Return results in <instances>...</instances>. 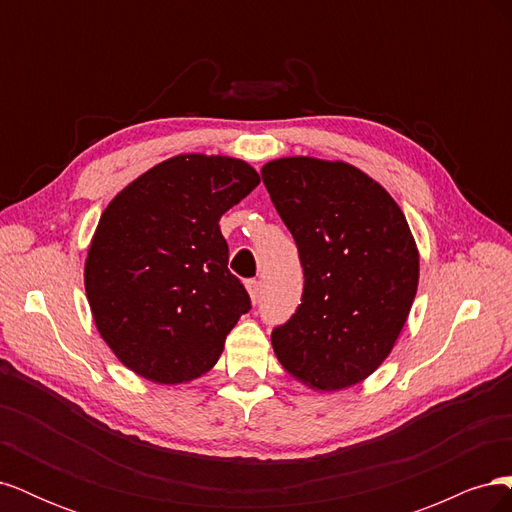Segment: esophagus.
I'll list each match as a JSON object with an SVG mask.
<instances>
[{"label":"esophagus","instance_id":"34e87169","mask_svg":"<svg viewBox=\"0 0 512 512\" xmlns=\"http://www.w3.org/2000/svg\"><path fill=\"white\" fill-rule=\"evenodd\" d=\"M245 288H247V292H250V299L256 303L258 297H260V282H258V280L245 282Z\"/></svg>","mask_w":512,"mask_h":512}]
</instances>
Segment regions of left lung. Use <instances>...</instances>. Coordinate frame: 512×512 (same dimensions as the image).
Instances as JSON below:
<instances>
[{"instance_id": "1", "label": "left lung", "mask_w": 512, "mask_h": 512, "mask_svg": "<svg viewBox=\"0 0 512 512\" xmlns=\"http://www.w3.org/2000/svg\"><path fill=\"white\" fill-rule=\"evenodd\" d=\"M299 247L301 305L271 333L277 361L318 393L350 389L384 363L418 288V247L382 185L342 160L292 156L260 170Z\"/></svg>"}]
</instances>
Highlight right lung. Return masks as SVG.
<instances>
[{
    "label": "right lung",
    "mask_w": 512,
    "mask_h": 512,
    "mask_svg": "<svg viewBox=\"0 0 512 512\" xmlns=\"http://www.w3.org/2000/svg\"><path fill=\"white\" fill-rule=\"evenodd\" d=\"M258 183L239 158L179 153L102 211L85 292L100 337L136 376L183 384L218 363L226 335L252 307L228 271L220 218Z\"/></svg>",
    "instance_id": "obj_1"
}]
</instances>
